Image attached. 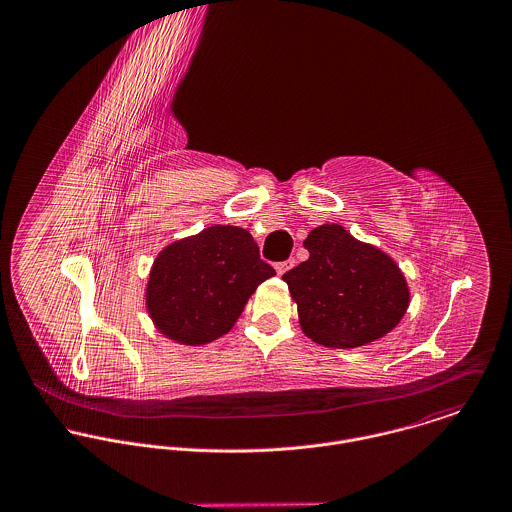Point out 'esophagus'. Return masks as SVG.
Returning <instances> with one entry per match:
<instances>
[{"mask_svg":"<svg viewBox=\"0 0 512 512\" xmlns=\"http://www.w3.org/2000/svg\"><path fill=\"white\" fill-rule=\"evenodd\" d=\"M292 267H294V259H288V261H283V263H277L275 271H277V275H284Z\"/></svg>","mask_w":512,"mask_h":512,"instance_id":"esophagus-1","label":"esophagus"}]
</instances>
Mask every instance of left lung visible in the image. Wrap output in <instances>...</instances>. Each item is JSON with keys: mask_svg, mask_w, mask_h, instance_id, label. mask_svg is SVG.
Instances as JSON below:
<instances>
[{"mask_svg": "<svg viewBox=\"0 0 512 512\" xmlns=\"http://www.w3.org/2000/svg\"><path fill=\"white\" fill-rule=\"evenodd\" d=\"M304 247L308 261L283 275L304 336L324 347L353 349L397 328L410 290L391 255L340 224L312 229Z\"/></svg>", "mask_w": 512, "mask_h": 512, "instance_id": "1", "label": "left lung"}]
</instances>
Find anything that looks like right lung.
I'll return each instance as SVG.
<instances>
[{
  "label": "right lung",
  "mask_w": 512,
  "mask_h": 512,
  "mask_svg": "<svg viewBox=\"0 0 512 512\" xmlns=\"http://www.w3.org/2000/svg\"><path fill=\"white\" fill-rule=\"evenodd\" d=\"M275 277L247 229L212 226L182 237L153 261L145 308L155 328L180 345H204L235 326L257 286Z\"/></svg>",
  "instance_id": "obj_1"
}]
</instances>
